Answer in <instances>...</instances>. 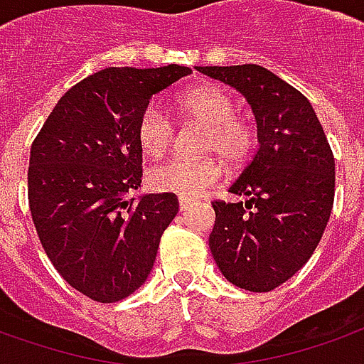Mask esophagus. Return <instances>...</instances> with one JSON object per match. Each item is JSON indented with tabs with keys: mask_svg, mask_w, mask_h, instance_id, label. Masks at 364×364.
<instances>
[{
	"mask_svg": "<svg viewBox=\"0 0 364 364\" xmlns=\"http://www.w3.org/2000/svg\"><path fill=\"white\" fill-rule=\"evenodd\" d=\"M193 204H195V200L189 196H179V208L181 210H189Z\"/></svg>",
	"mask_w": 364,
	"mask_h": 364,
	"instance_id": "34e87169",
	"label": "esophagus"
}]
</instances>
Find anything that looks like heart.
Segmentation results:
<instances>
[{"label":"heart","instance_id":"heart-1","mask_svg":"<svg viewBox=\"0 0 364 364\" xmlns=\"http://www.w3.org/2000/svg\"><path fill=\"white\" fill-rule=\"evenodd\" d=\"M175 109L179 117L204 125L203 152H216L231 166H243L255 154L258 131L255 123L237 114L235 98L223 86L203 85L177 94ZM136 139L142 152L160 158L175 141V125L160 107L148 106L136 123ZM223 161L219 156H175L156 166L148 181L158 193L198 196L222 181Z\"/></svg>","mask_w":364,"mask_h":364}]
</instances>
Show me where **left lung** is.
Returning <instances> with one entry per match:
<instances>
[{"instance_id": "8db88e82", "label": "left lung", "mask_w": 364, "mask_h": 364, "mask_svg": "<svg viewBox=\"0 0 364 364\" xmlns=\"http://www.w3.org/2000/svg\"><path fill=\"white\" fill-rule=\"evenodd\" d=\"M249 100L260 148L230 193L214 200L210 250L225 279L247 291L276 289L318 247L333 206L336 161L311 102L264 67H198Z\"/></svg>"}]
</instances>
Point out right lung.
I'll list each match as a JSON object with an SVG mask.
<instances>
[{
  "instance_id": "add662e5",
  "label": "right lung",
  "mask_w": 364,
  "mask_h": 364,
  "mask_svg": "<svg viewBox=\"0 0 364 364\" xmlns=\"http://www.w3.org/2000/svg\"><path fill=\"white\" fill-rule=\"evenodd\" d=\"M189 67H107L69 88L32 141L31 216L55 270L96 303L146 282L160 239L179 210L173 193L125 198L141 187L136 123L152 94Z\"/></svg>"
}]
</instances>
